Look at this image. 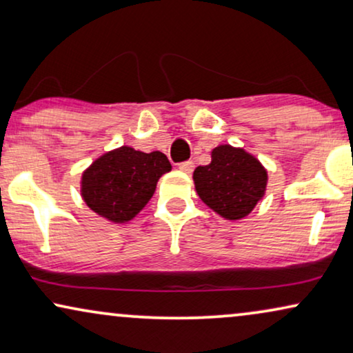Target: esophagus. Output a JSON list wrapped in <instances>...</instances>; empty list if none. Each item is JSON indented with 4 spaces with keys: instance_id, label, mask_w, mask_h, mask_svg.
Returning <instances> with one entry per match:
<instances>
[{
    "instance_id": "esophagus-1",
    "label": "esophagus",
    "mask_w": 353,
    "mask_h": 353,
    "mask_svg": "<svg viewBox=\"0 0 353 353\" xmlns=\"http://www.w3.org/2000/svg\"><path fill=\"white\" fill-rule=\"evenodd\" d=\"M178 168H180V170L185 172V173H191L192 170H194V162H192V161L181 162L180 165H178Z\"/></svg>"
}]
</instances>
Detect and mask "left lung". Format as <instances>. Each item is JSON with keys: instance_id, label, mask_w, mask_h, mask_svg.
Returning a JSON list of instances; mask_svg holds the SVG:
<instances>
[{"instance_id": "obj_1", "label": "left lung", "mask_w": 353, "mask_h": 353, "mask_svg": "<svg viewBox=\"0 0 353 353\" xmlns=\"http://www.w3.org/2000/svg\"><path fill=\"white\" fill-rule=\"evenodd\" d=\"M196 192L205 205L226 220L248 216L265 196L268 173L257 157L221 144L212 151L209 165H199L192 173Z\"/></svg>"}]
</instances>
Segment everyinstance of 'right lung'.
Wrapping results in <instances>:
<instances>
[{
    "instance_id": "1",
    "label": "right lung",
    "mask_w": 353,
    "mask_h": 353,
    "mask_svg": "<svg viewBox=\"0 0 353 353\" xmlns=\"http://www.w3.org/2000/svg\"><path fill=\"white\" fill-rule=\"evenodd\" d=\"M172 165L165 154L122 146L103 154L81 175V197L94 214L112 223L134 219Z\"/></svg>"
}]
</instances>
